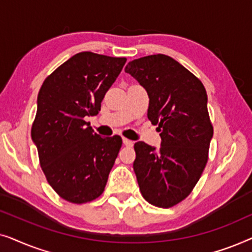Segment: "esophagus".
<instances>
[{"label":"esophagus","instance_id":"esophagus-1","mask_svg":"<svg viewBox=\"0 0 252 252\" xmlns=\"http://www.w3.org/2000/svg\"><path fill=\"white\" fill-rule=\"evenodd\" d=\"M123 143L125 144L126 147H132L133 146V141L126 139V137H124V139H123Z\"/></svg>","mask_w":252,"mask_h":252}]
</instances>
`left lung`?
Returning a JSON list of instances; mask_svg holds the SVG:
<instances>
[{
    "label": "left lung",
    "instance_id": "obj_1",
    "mask_svg": "<svg viewBox=\"0 0 252 252\" xmlns=\"http://www.w3.org/2000/svg\"><path fill=\"white\" fill-rule=\"evenodd\" d=\"M149 96L148 118L158 125L160 147L134 144L141 194L150 204L171 208L190 194L208 161L213 127L204 86L166 55L129 62L125 67Z\"/></svg>",
    "mask_w": 252,
    "mask_h": 252
}]
</instances>
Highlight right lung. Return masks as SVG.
<instances>
[{"label": "right lung", "instance_id": "obj_1", "mask_svg": "<svg viewBox=\"0 0 252 252\" xmlns=\"http://www.w3.org/2000/svg\"><path fill=\"white\" fill-rule=\"evenodd\" d=\"M125 63V57L75 54L40 88L31 135L48 182L71 203L97 198L118 156L122 137L99 136L86 117L97 115Z\"/></svg>", "mask_w": 252, "mask_h": 252}]
</instances>
